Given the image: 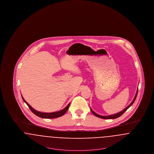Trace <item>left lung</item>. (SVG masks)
<instances>
[{"label":"left lung","mask_w":154,"mask_h":154,"mask_svg":"<svg viewBox=\"0 0 154 154\" xmlns=\"http://www.w3.org/2000/svg\"><path fill=\"white\" fill-rule=\"evenodd\" d=\"M137 93H138V89H137V90L136 95L134 96V99H133V100L132 101V103H131L128 107H126L125 109L124 110L121 111L119 112H118L117 114H113V115H110V116H100V115H99V114L95 113L91 109V111H92V112L93 113L94 115H95V116L97 117L103 118V119H115V118L119 117L120 116H121L125 112L126 110H128V109L132 106V104H133V103L134 102V101H135V100H136V99L137 95Z\"/></svg>","instance_id":"1"}]
</instances>
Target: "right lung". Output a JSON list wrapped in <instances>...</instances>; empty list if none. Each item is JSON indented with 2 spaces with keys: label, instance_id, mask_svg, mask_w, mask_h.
<instances>
[{
  "label": "right lung",
  "instance_id": "right-lung-1",
  "mask_svg": "<svg viewBox=\"0 0 154 154\" xmlns=\"http://www.w3.org/2000/svg\"><path fill=\"white\" fill-rule=\"evenodd\" d=\"M22 99L23 100V102L25 103L29 107L30 110L32 111V112L35 114L36 116L42 118H47V119H51V118H56L60 117L62 116H63L66 112V111L68 110L69 106H70V103L66 106L65 109H63V110H60L57 112H40L38 111L37 110H35L33 108H32L29 104L26 102L25 99H23V97H22Z\"/></svg>",
  "mask_w": 154,
  "mask_h": 154
}]
</instances>
